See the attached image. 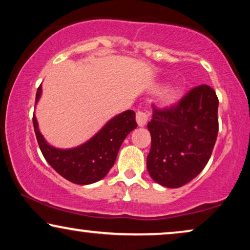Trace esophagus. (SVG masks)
<instances>
[{"instance_id":"esophagus-1","label":"esophagus","mask_w":250,"mask_h":250,"mask_svg":"<svg viewBox=\"0 0 250 250\" xmlns=\"http://www.w3.org/2000/svg\"><path fill=\"white\" fill-rule=\"evenodd\" d=\"M146 122H148V114H146V111L139 110L136 112V123H138L140 127L145 126L146 124Z\"/></svg>"}]
</instances>
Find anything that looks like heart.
<instances>
[{
	"label": "heart",
	"instance_id": "obj_1",
	"mask_svg": "<svg viewBox=\"0 0 250 250\" xmlns=\"http://www.w3.org/2000/svg\"><path fill=\"white\" fill-rule=\"evenodd\" d=\"M180 95V90H177L175 87H168L165 88L162 93H160V104L163 105H172L173 104H175V101L177 100Z\"/></svg>",
	"mask_w": 250,
	"mask_h": 250
}]
</instances>
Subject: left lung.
<instances>
[{
  "mask_svg": "<svg viewBox=\"0 0 250 250\" xmlns=\"http://www.w3.org/2000/svg\"><path fill=\"white\" fill-rule=\"evenodd\" d=\"M217 108L216 93L208 85L193 87L172 107H153L146 168L155 182L180 188L204 169L216 142Z\"/></svg>",
  "mask_w": 250,
  "mask_h": 250,
  "instance_id": "1",
  "label": "left lung"
}]
</instances>
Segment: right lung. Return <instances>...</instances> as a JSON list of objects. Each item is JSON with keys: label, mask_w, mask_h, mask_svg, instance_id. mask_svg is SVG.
<instances>
[{"label": "right lung", "mask_w": 250, "mask_h": 250, "mask_svg": "<svg viewBox=\"0 0 250 250\" xmlns=\"http://www.w3.org/2000/svg\"><path fill=\"white\" fill-rule=\"evenodd\" d=\"M42 94V85L37 88L35 104ZM34 131L44 158L50 166L70 182L86 186L98 182L107 175L116 162L123 141L136 128L135 112L126 110L112 117L97 134L83 145L70 149L54 148L40 132L34 115Z\"/></svg>", "instance_id": "right-lung-1"}]
</instances>
